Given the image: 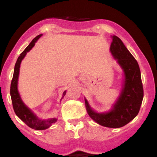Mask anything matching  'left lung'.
Returning a JSON list of instances; mask_svg holds the SVG:
<instances>
[{
    "mask_svg": "<svg viewBox=\"0 0 157 157\" xmlns=\"http://www.w3.org/2000/svg\"><path fill=\"white\" fill-rule=\"evenodd\" d=\"M110 50L125 74L123 89L113 109L107 113H97L85 99L86 110L92 120L108 128H120L134 119L140 111L144 91L137 61L117 36H111Z\"/></svg>",
    "mask_w": 157,
    "mask_h": 157,
    "instance_id": "left-lung-1",
    "label": "left lung"
}]
</instances>
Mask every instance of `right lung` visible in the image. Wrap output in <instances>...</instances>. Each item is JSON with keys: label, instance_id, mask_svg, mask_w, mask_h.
<instances>
[{"label": "right lung", "instance_id": "1", "mask_svg": "<svg viewBox=\"0 0 157 157\" xmlns=\"http://www.w3.org/2000/svg\"><path fill=\"white\" fill-rule=\"evenodd\" d=\"M42 35H37V37H35L32 40L27 47L25 48L24 51L17 58V62H16L15 66V70H14L13 77H12V82H11L10 86V95L11 98H12V106H13V109L15 111L18 117L21 119L23 122L26 124L29 127H30L32 129H35V130H44V129L48 128L52 125V123H55L57 122V119L53 118L50 119L48 120H39L37 117L32 112L31 110L26 107L24 105L22 100H21V97H20L18 91H17V80H18L19 76V71H20V66H21V63L23 57L26 55V53L32 49V48L35 46V42L41 37ZM66 91H65L63 94V97L66 95ZM62 97V98H63Z\"/></svg>", "mask_w": 157, "mask_h": 157}]
</instances>
